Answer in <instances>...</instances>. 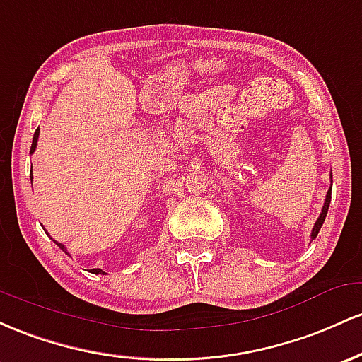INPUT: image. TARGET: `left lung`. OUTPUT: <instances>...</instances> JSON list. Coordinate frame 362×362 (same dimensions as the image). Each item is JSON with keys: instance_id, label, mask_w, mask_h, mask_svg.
<instances>
[{"instance_id": "1", "label": "left lung", "mask_w": 362, "mask_h": 362, "mask_svg": "<svg viewBox=\"0 0 362 362\" xmlns=\"http://www.w3.org/2000/svg\"><path fill=\"white\" fill-rule=\"evenodd\" d=\"M330 200H332V188L328 189L327 198H325L323 209H322V214H320L318 221H316V222H315V226H313V230H311V241H313V239L316 238V235H318L320 229H322V226H323V222H325V217H327V212H328V206H330Z\"/></svg>"}]
</instances>
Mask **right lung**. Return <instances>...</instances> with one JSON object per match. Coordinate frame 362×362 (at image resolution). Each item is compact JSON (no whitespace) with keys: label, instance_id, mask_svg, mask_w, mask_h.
Here are the masks:
<instances>
[{"label":"right lung","instance_id":"obj_1","mask_svg":"<svg viewBox=\"0 0 362 362\" xmlns=\"http://www.w3.org/2000/svg\"><path fill=\"white\" fill-rule=\"evenodd\" d=\"M37 140H39V128L35 129V133H34V138H32V147H30V153H34L35 147H37ZM30 181H32V170H30ZM54 243H56V241H54ZM56 245H58V246L61 247V250H63L64 253H66V247H64L63 245H61V243H56ZM90 272H92V274H97V275H99V274H103V275H104V272L100 270V269H93V270H90Z\"/></svg>","mask_w":362,"mask_h":362}]
</instances>
